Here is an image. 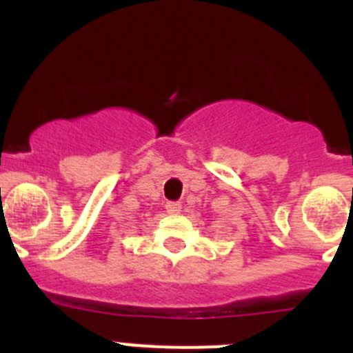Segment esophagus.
Returning <instances> with one entry per match:
<instances>
[{
    "label": "esophagus",
    "instance_id": "obj_1",
    "mask_svg": "<svg viewBox=\"0 0 353 353\" xmlns=\"http://www.w3.org/2000/svg\"><path fill=\"white\" fill-rule=\"evenodd\" d=\"M180 210H182V205H180V203H174V201H170V203H166L168 214L176 215V214H180Z\"/></svg>",
    "mask_w": 353,
    "mask_h": 353
}]
</instances>
